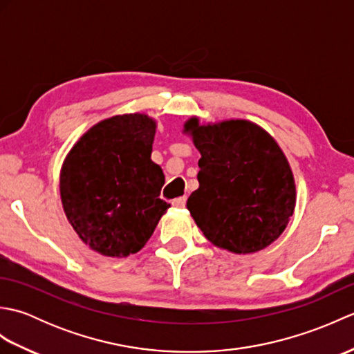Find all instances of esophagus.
<instances>
[{
    "instance_id": "esophagus-1",
    "label": "esophagus",
    "mask_w": 354,
    "mask_h": 354,
    "mask_svg": "<svg viewBox=\"0 0 354 354\" xmlns=\"http://www.w3.org/2000/svg\"><path fill=\"white\" fill-rule=\"evenodd\" d=\"M185 204H187V196H181V198H176L171 201V205L176 208H184Z\"/></svg>"
}]
</instances>
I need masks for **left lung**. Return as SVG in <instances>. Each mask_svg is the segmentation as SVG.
I'll return each instance as SVG.
<instances>
[{
    "label": "left lung",
    "instance_id": "left-lung-1",
    "mask_svg": "<svg viewBox=\"0 0 354 354\" xmlns=\"http://www.w3.org/2000/svg\"><path fill=\"white\" fill-rule=\"evenodd\" d=\"M201 152L199 189L187 208L213 245L257 252L281 236L295 208V181L283 150L248 120L184 124Z\"/></svg>",
    "mask_w": 354,
    "mask_h": 354
}]
</instances>
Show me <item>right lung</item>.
<instances>
[{
    "label": "right lung",
    "mask_w": 354,
    "mask_h": 354,
    "mask_svg": "<svg viewBox=\"0 0 354 354\" xmlns=\"http://www.w3.org/2000/svg\"><path fill=\"white\" fill-rule=\"evenodd\" d=\"M156 123L124 114L93 126L66 155L61 199L82 242L108 257L138 252L170 204L164 173L150 160Z\"/></svg>",
    "instance_id": "1"
}]
</instances>
